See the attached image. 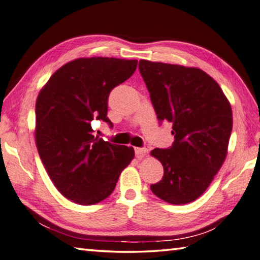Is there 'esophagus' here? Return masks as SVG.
Listing matches in <instances>:
<instances>
[{
  "label": "esophagus",
  "mask_w": 260,
  "mask_h": 260,
  "mask_svg": "<svg viewBox=\"0 0 260 260\" xmlns=\"http://www.w3.org/2000/svg\"><path fill=\"white\" fill-rule=\"evenodd\" d=\"M134 151H135V154H136V157L138 158H143L144 155L148 153V148H134Z\"/></svg>",
  "instance_id": "34e87169"
}]
</instances>
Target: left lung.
<instances>
[{
	"instance_id": "obj_1",
	"label": "left lung",
	"mask_w": 260,
	"mask_h": 260,
	"mask_svg": "<svg viewBox=\"0 0 260 260\" xmlns=\"http://www.w3.org/2000/svg\"><path fill=\"white\" fill-rule=\"evenodd\" d=\"M139 69L158 120L173 124L171 148L151 151L164 166L162 179L151 191L168 204H188L207 190L226 158L231 105L201 69L148 60H140Z\"/></svg>"
}]
</instances>
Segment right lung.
Masks as SVG:
<instances>
[{"label": "right lung", "instance_id": "1", "mask_svg": "<svg viewBox=\"0 0 260 260\" xmlns=\"http://www.w3.org/2000/svg\"><path fill=\"white\" fill-rule=\"evenodd\" d=\"M138 60L81 58L52 75L36 100V146L51 181L78 205L109 197L134 149L94 136L93 120L112 125L108 98L134 74Z\"/></svg>", "mask_w": 260, "mask_h": 260}]
</instances>
